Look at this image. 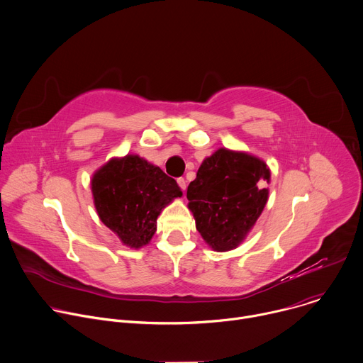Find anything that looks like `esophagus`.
Instances as JSON below:
<instances>
[{"label":"esophagus","instance_id":"1","mask_svg":"<svg viewBox=\"0 0 363 363\" xmlns=\"http://www.w3.org/2000/svg\"><path fill=\"white\" fill-rule=\"evenodd\" d=\"M177 182H178V185H179V188H181L182 191L186 188V181H185V178H178Z\"/></svg>","mask_w":363,"mask_h":363}]
</instances>
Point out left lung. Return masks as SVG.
Here are the masks:
<instances>
[{
    "label": "left lung",
    "instance_id": "1",
    "mask_svg": "<svg viewBox=\"0 0 363 363\" xmlns=\"http://www.w3.org/2000/svg\"><path fill=\"white\" fill-rule=\"evenodd\" d=\"M266 181L267 165L248 153L218 149L202 162L186 198L206 244L228 251L244 240L266 206Z\"/></svg>",
    "mask_w": 363,
    "mask_h": 363
}]
</instances>
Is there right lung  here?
Listing matches in <instances>:
<instances>
[{
  "label": "right lung",
  "instance_id": "add662e5",
  "mask_svg": "<svg viewBox=\"0 0 363 363\" xmlns=\"http://www.w3.org/2000/svg\"><path fill=\"white\" fill-rule=\"evenodd\" d=\"M91 192L101 223L132 248L150 241L164 206L182 195L174 178L136 155L101 167Z\"/></svg>",
  "mask_w": 363,
  "mask_h": 363
}]
</instances>
